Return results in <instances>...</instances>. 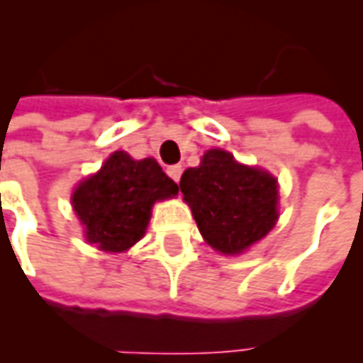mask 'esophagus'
Here are the masks:
<instances>
[{
	"instance_id": "1",
	"label": "esophagus",
	"mask_w": 363,
	"mask_h": 363,
	"mask_svg": "<svg viewBox=\"0 0 363 363\" xmlns=\"http://www.w3.org/2000/svg\"><path fill=\"white\" fill-rule=\"evenodd\" d=\"M167 173H169V177H171L174 182H179V181H181L182 167L181 165H171L169 169H167Z\"/></svg>"
}]
</instances>
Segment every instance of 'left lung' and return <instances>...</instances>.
<instances>
[{"label":"left lung","instance_id":"8db88e82","mask_svg":"<svg viewBox=\"0 0 363 363\" xmlns=\"http://www.w3.org/2000/svg\"><path fill=\"white\" fill-rule=\"evenodd\" d=\"M179 186L204 241L221 255H241L278 221V181L229 151H206Z\"/></svg>","mask_w":363,"mask_h":363}]
</instances>
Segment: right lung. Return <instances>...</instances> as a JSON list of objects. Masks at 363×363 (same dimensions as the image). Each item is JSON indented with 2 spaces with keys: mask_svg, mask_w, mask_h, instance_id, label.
<instances>
[{
  "mask_svg": "<svg viewBox=\"0 0 363 363\" xmlns=\"http://www.w3.org/2000/svg\"><path fill=\"white\" fill-rule=\"evenodd\" d=\"M177 194V182L155 159L135 161L126 151H114L101 171L77 184L72 204L91 245L124 252L145 235L153 204Z\"/></svg>",
  "mask_w": 363,
  "mask_h": 363,
  "instance_id": "add662e5",
  "label": "right lung"
}]
</instances>
